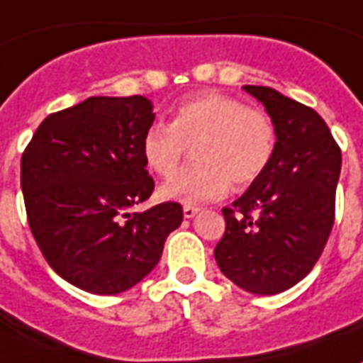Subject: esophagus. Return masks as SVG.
Listing matches in <instances>:
<instances>
[{
	"label": "esophagus",
	"instance_id": "34e87169",
	"mask_svg": "<svg viewBox=\"0 0 363 363\" xmlns=\"http://www.w3.org/2000/svg\"><path fill=\"white\" fill-rule=\"evenodd\" d=\"M198 211H200V209L196 208V206H190V203H186V206L182 208V213H184V217H186V219H192V217H194Z\"/></svg>",
	"mask_w": 363,
	"mask_h": 363
}]
</instances>
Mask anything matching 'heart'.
<instances>
[{
    "label": "heart",
    "instance_id": "obj_1",
    "mask_svg": "<svg viewBox=\"0 0 363 363\" xmlns=\"http://www.w3.org/2000/svg\"><path fill=\"white\" fill-rule=\"evenodd\" d=\"M198 165L163 186L167 200L200 203L219 200L230 182L248 186L269 169L277 152V127L264 109L219 92L184 99L167 125L154 123L142 138V157L161 179H171L186 154Z\"/></svg>",
    "mask_w": 363,
    "mask_h": 363
}]
</instances>
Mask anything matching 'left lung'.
<instances>
[{
  "mask_svg": "<svg viewBox=\"0 0 363 363\" xmlns=\"http://www.w3.org/2000/svg\"><path fill=\"white\" fill-rule=\"evenodd\" d=\"M277 127L269 169L230 208L216 246L223 275L252 294H277L313 269L335 223L340 147L311 107L267 86H244Z\"/></svg>",
  "mask_w": 363,
  "mask_h": 363,
  "instance_id": "8db88e82",
  "label": "left lung"
}]
</instances>
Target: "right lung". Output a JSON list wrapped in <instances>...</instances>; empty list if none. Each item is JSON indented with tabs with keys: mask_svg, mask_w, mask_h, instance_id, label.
<instances>
[{
	"mask_svg": "<svg viewBox=\"0 0 363 363\" xmlns=\"http://www.w3.org/2000/svg\"><path fill=\"white\" fill-rule=\"evenodd\" d=\"M154 119L144 96H94L48 115L24 147L21 186L32 236L50 267L82 291L133 289L182 223L177 202L128 211L154 192L142 157Z\"/></svg>",
	"mask_w": 363,
	"mask_h": 363,
	"instance_id": "right-lung-1",
	"label": "right lung"
}]
</instances>
